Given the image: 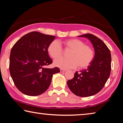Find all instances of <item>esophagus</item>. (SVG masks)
Instances as JSON below:
<instances>
[{
	"label": "esophagus",
	"mask_w": 123,
	"mask_h": 123,
	"mask_svg": "<svg viewBox=\"0 0 123 123\" xmlns=\"http://www.w3.org/2000/svg\"><path fill=\"white\" fill-rule=\"evenodd\" d=\"M66 69H60V72L61 73H63L64 72H66Z\"/></svg>",
	"instance_id": "esophagus-1"
}]
</instances>
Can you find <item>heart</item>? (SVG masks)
I'll return each mask as SVG.
<instances>
[{
  "mask_svg": "<svg viewBox=\"0 0 123 123\" xmlns=\"http://www.w3.org/2000/svg\"><path fill=\"white\" fill-rule=\"evenodd\" d=\"M60 43H62L66 49L70 50L68 54L69 59L59 58L54 62V65L61 69H72L77 66L80 68L88 67L94 59V54L90 47L85 45L84 42L80 39L73 38L59 42L54 41L48 47V53L54 59L62 55V49Z\"/></svg>",
  "mask_w": 123,
  "mask_h": 123,
  "instance_id": "obj_1",
  "label": "heart"
}]
</instances>
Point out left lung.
<instances>
[{
	"instance_id": "8db88e82",
	"label": "left lung",
	"mask_w": 123,
	"mask_h": 123,
	"mask_svg": "<svg viewBox=\"0 0 123 123\" xmlns=\"http://www.w3.org/2000/svg\"><path fill=\"white\" fill-rule=\"evenodd\" d=\"M88 38L94 49V59L86 69L76 72L67 81L70 90L81 97L92 96L100 91L109 79L111 69V55L109 49L98 37L91 34L79 36Z\"/></svg>"
}]
</instances>
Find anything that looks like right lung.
Returning <instances> with one entry per match:
<instances>
[{"label":"right lung","mask_w":123,"mask_h":123,"mask_svg":"<svg viewBox=\"0 0 123 123\" xmlns=\"http://www.w3.org/2000/svg\"><path fill=\"white\" fill-rule=\"evenodd\" d=\"M55 36L32 31L25 35L14 44L10 56L9 70L18 90L29 96H37L47 91L57 67L46 68L53 61L48 47Z\"/></svg>","instance_id":"obj_1"}]
</instances>
